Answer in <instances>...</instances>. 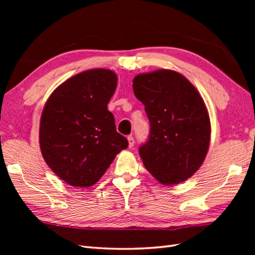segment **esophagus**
Returning a JSON list of instances; mask_svg holds the SVG:
<instances>
[{
	"label": "esophagus",
	"instance_id": "34e87169",
	"mask_svg": "<svg viewBox=\"0 0 255 255\" xmlns=\"http://www.w3.org/2000/svg\"><path fill=\"white\" fill-rule=\"evenodd\" d=\"M127 139H128V145H129V148H132L133 145H134V139H133V137H132V136H129Z\"/></svg>",
	"mask_w": 255,
	"mask_h": 255
}]
</instances>
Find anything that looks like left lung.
I'll list each match as a JSON object with an SVG mask.
<instances>
[{
	"instance_id": "left-lung-1",
	"label": "left lung",
	"mask_w": 255,
	"mask_h": 255,
	"mask_svg": "<svg viewBox=\"0 0 255 255\" xmlns=\"http://www.w3.org/2000/svg\"><path fill=\"white\" fill-rule=\"evenodd\" d=\"M133 93L150 122L140 145L143 164L164 185L186 181L203 164L210 141L207 108L189 81L172 70L138 74Z\"/></svg>"
}]
</instances>
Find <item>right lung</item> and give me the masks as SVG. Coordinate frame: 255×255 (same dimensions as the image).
Wrapping results in <instances>:
<instances>
[{
	"label": "right lung",
	"mask_w": 255,
	"mask_h": 255,
	"mask_svg": "<svg viewBox=\"0 0 255 255\" xmlns=\"http://www.w3.org/2000/svg\"><path fill=\"white\" fill-rule=\"evenodd\" d=\"M116 86L115 72L88 70L63 82L46 103L39 127L41 153L71 186L93 185L128 147L107 110Z\"/></svg>",
	"instance_id": "right-lung-1"
}]
</instances>
